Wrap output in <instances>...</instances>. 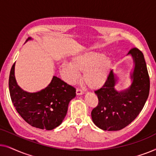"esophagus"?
<instances>
[{"instance_id": "obj_1", "label": "esophagus", "mask_w": 156, "mask_h": 156, "mask_svg": "<svg viewBox=\"0 0 156 156\" xmlns=\"http://www.w3.org/2000/svg\"><path fill=\"white\" fill-rule=\"evenodd\" d=\"M76 94H77V95H82V94H84V91H83V90H82L81 89L77 88V89H76Z\"/></svg>"}]
</instances>
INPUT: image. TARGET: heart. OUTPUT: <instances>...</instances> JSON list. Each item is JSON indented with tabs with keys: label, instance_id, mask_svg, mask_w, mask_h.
<instances>
[{
	"label": "heart",
	"instance_id": "obj_1",
	"mask_svg": "<svg viewBox=\"0 0 156 156\" xmlns=\"http://www.w3.org/2000/svg\"><path fill=\"white\" fill-rule=\"evenodd\" d=\"M112 62L103 53L89 52L74 57L70 63H63L61 71L68 82L77 80L83 73V81L90 89H97L105 84L108 77Z\"/></svg>",
	"mask_w": 156,
	"mask_h": 156
}]
</instances>
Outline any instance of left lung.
Returning <instances> with one entry per match:
<instances>
[{
  "label": "left lung",
  "mask_w": 156,
  "mask_h": 156,
  "mask_svg": "<svg viewBox=\"0 0 156 156\" xmlns=\"http://www.w3.org/2000/svg\"><path fill=\"white\" fill-rule=\"evenodd\" d=\"M129 54L135 62L130 88L121 92L115 90L116 79L112 70L105 84L94 91L99 102L91 112V118L104 131H119L127 126L138 116L148 97L150 79L144 54L136 48Z\"/></svg>",
  "instance_id": "8db88e82"
}]
</instances>
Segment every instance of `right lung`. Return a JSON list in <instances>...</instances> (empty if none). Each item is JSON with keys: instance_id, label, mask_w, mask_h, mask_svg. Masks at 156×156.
<instances>
[{"instance_id": "1", "label": "right lung", "mask_w": 156, "mask_h": 156, "mask_svg": "<svg viewBox=\"0 0 156 156\" xmlns=\"http://www.w3.org/2000/svg\"><path fill=\"white\" fill-rule=\"evenodd\" d=\"M14 69L15 63L10 69L8 84L11 101L20 116L37 129L52 130L60 125L69 101L75 97L76 89L53 76L45 89L36 93L26 92L17 84Z\"/></svg>"}]
</instances>
